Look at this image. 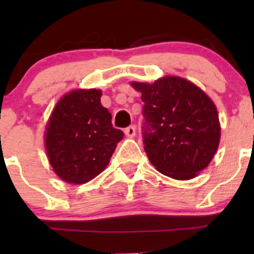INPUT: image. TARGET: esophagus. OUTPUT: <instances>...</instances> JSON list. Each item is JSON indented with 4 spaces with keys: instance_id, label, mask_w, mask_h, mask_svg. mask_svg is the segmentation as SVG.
Here are the masks:
<instances>
[{
    "instance_id": "obj_1",
    "label": "esophagus",
    "mask_w": 254,
    "mask_h": 254,
    "mask_svg": "<svg viewBox=\"0 0 254 254\" xmlns=\"http://www.w3.org/2000/svg\"><path fill=\"white\" fill-rule=\"evenodd\" d=\"M124 132L127 137H134L135 134H136V127H135L134 125H131V127H127V129H125Z\"/></svg>"
}]
</instances>
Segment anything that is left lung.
I'll return each instance as SVG.
<instances>
[{"label":"left lung","instance_id":"1","mask_svg":"<svg viewBox=\"0 0 254 254\" xmlns=\"http://www.w3.org/2000/svg\"><path fill=\"white\" fill-rule=\"evenodd\" d=\"M131 86L141 93L142 137L150 162L171 178H194L219 147L221 127L214 102L194 83L175 76Z\"/></svg>","mask_w":254,"mask_h":254}]
</instances>
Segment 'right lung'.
<instances>
[{"instance_id":"add662e5","label":"right lung","mask_w":254,"mask_h":254,"mask_svg":"<svg viewBox=\"0 0 254 254\" xmlns=\"http://www.w3.org/2000/svg\"><path fill=\"white\" fill-rule=\"evenodd\" d=\"M99 89H75L54 108L45 147L54 172L63 181L83 184L108 166L124 132L113 127L112 114L101 103Z\"/></svg>"}]
</instances>
